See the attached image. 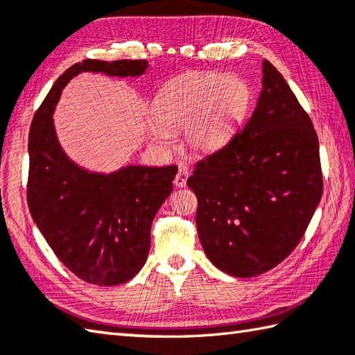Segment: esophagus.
Returning <instances> with one entry per match:
<instances>
[{
	"instance_id": "obj_1",
	"label": "esophagus",
	"mask_w": 355,
	"mask_h": 355,
	"mask_svg": "<svg viewBox=\"0 0 355 355\" xmlns=\"http://www.w3.org/2000/svg\"><path fill=\"white\" fill-rule=\"evenodd\" d=\"M187 178H189V171H187L186 166H183V168L178 169L177 177H175V180H173V183H175L177 187H186Z\"/></svg>"
}]
</instances>
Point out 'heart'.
Returning a JSON list of instances; mask_svg holds the SVG:
<instances>
[{"label":"heart","mask_w":355,"mask_h":355,"mask_svg":"<svg viewBox=\"0 0 355 355\" xmlns=\"http://www.w3.org/2000/svg\"><path fill=\"white\" fill-rule=\"evenodd\" d=\"M252 88L239 76L192 73L166 84L153 102L148 135L158 148L171 146V132L183 128V143L193 154L221 149L243 123Z\"/></svg>","instance_id":"1"}]
</instances>
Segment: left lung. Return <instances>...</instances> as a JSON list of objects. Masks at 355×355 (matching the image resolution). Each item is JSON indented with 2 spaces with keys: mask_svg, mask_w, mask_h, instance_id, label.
Segmentation results:
<instances>
[{
  "mask_svg": "<svg viewBox=\"0 0 355 355\" xmlns=\"http://www.w3.org/2000/svg\"><path fill=\"white\" fill-rule=\"evenodd\" d=\"M197 230L209 261L235 277L276 267L300 243L322 198L319 139L267 59L252 117L195 166Z\"/></svg>",
  "mask_w": 355,
  "mask_h": 355,
  "instance_id": "obj_1",
  "label": "left lung"
}]
</instances>
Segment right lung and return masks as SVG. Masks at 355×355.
Returning <instances> with one entry per match:
<instances>
[{"label":"right lung","instance_id":"obj_1","mask_svg":"<svg viewBox=\"0 0 355 355\" xmlns=\"http://www.w3.org/2000/svg\"><path fill=\"white\" fill-rule=\"evenodd\" d=\"M146 69L145 59L74 64L53 84L30 125V214L59 261L88 284H125L145 266L150 225L172 192L177 166L89 172L64 153L51 116L64 87L82 71L135 78Z\"/></svg>","mask_w":355,"mask_h":355}]
</instances>
